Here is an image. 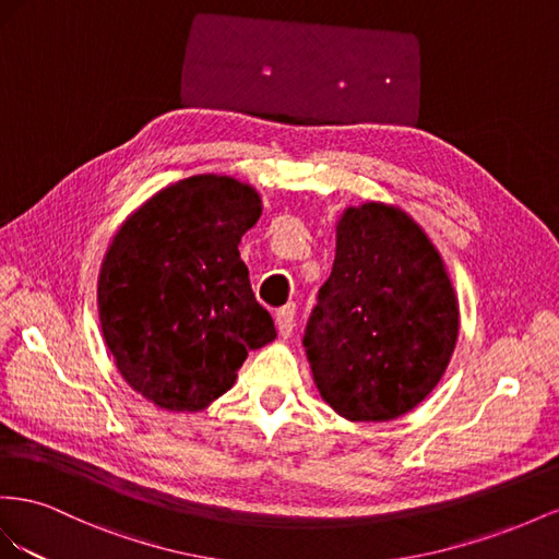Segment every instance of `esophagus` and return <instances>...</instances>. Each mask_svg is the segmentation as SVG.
<instances>
[{"label":"esophagus","mask_w":559,"mask_h":559,"mask_svg":"<svg viewBox=\"0 0 559 559\" xmlns=\"http://www.w3.org/2000/svg\"><path fill=\"white\" fill-rule=\"evenodd\" d=\"M276 328L281 337H290L295 330V307H283L276 311Z\"/></svg>","instance_id":"1"}]
</instances>
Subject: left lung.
Masks as SVG:
<instances>
[{
  "mask_svg": "<svg viewBox=\"0 0 559 559\" xmlns=\"http://www.w3.org/2000/svg\"><path fill=\"white\" fill-rule=\"evenodd\" d=\"M459 334L440 252L407 213L346 209L305 348L323 401L348 421H391L436 389Z\"/></svg>",
  "mask_w": 559,
  "mask_h": 559,
  "instance_id": "1",
  "label": "left lung"
}]
</instances>
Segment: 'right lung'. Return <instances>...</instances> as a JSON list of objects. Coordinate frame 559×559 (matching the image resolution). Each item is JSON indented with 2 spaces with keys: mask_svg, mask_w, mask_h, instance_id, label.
<instances>
[{
  "mask_svg": "<svg viewBox=\"0 0 559 559\" xmlns=\"http://www.w3.org/2000/svg\"><path fill=\"white\" fill-rule=\"evenodd\" d=\"M262 201L227 175H194L123 222L98 281L105 344L131 389L170 412L227 393L248 350L276 337L238 254Z\"/></svg>",
  "mask_w": 559,
  "mask_h": 559,
  "instance_id": "add662e5",
  "label": "right lung"
}]
</instances>
